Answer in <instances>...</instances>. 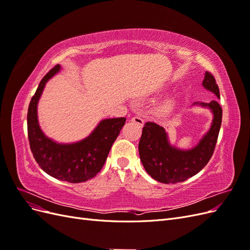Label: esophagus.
<instances>
[{"label": "esophagus", "instance_id": "34e87169", "mask_svg": "<svg viewBox=\"0 0 250 250\" xmlns=\"http://www.w3.org/2000/svg\"><path fill=\"white\" fill-rule=\"evenodd\" d=\"M131 122L132 123H135V124H138L139 126H143L144 125V120L141 118V117H139V116H135V117H132L131 118Z\"/></svg>", "mask_w": 250, "mask_h": 250}]
</instances>
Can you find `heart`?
<instances>
[{"instance_id": "heart-1", "label": "heart", "mask_w": 250, "mask_h": 250, "mask_svg": "<svg viewBox=\"0 0 250 250\" xmlns=\"http://www.w3.org/2000/svg\"><path fill=\"white\" fill-rule=\"evenodd\" d=\"M171 108H172V101L171 100H167L165 103H163L161 105L160 111L166 113V112H169L171 110Z\"/></svg>"}]
</instances>
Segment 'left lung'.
I'll use <instances>...</instances> for the list:
<instances>
[{"label":"left lung","instance_id":"8db88e82","mask_svg":"<svg viewBox=\"0 0 250 250\" xmlns=\"http://www.w3.org/2000/svg\"><path fill=\"white\" fill-rule=\"evenodd\" d=\"M202 85L220 99L219 87L209 72H206ZM194 105L209 108L214 118L209 130L198 145L190 150L171 146L165 128L154 122H147L143 128L139 143L141 162L149 175L160 183L176 184L194 176L206 167L214 153L222 122V108L215 100L209 103L195 102Z\"/></svg>","mask_w":250,"mask_h":250}]
</instances>
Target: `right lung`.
Wrapping results in <instances>:
<instances>
[{
	"label": "right lung",
	"mask_w": 250,
	"mask_h": 250,
	"mask_svg": "<svg viewBox=\"0 0 250 250\" xmlns=\"http://www.w3.org/2000/svg\"><path fill=\"white\" fill-rule=\"evenodd\" d=\"M59 70L60 65L57 64L46 74L30 101L28 139L35 161L44 172L56 179L78 184L95 177L101 171L126 119H105L87 138L77 143L59 144L46 137L37 120V103L46 83Z\"/></svg>",
	"instance_id": "add662e5"
}]
</instances>
